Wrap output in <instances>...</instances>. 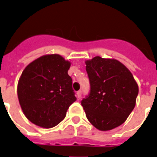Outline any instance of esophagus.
I'll list each match as a JSON object with an SVG mask.
<instances>
[{
	"label": "esophagus",
	"mask_w": 157,
	"mask_h": 157,
	"mask_svg": "<svg viewBox=\"0 0 157 157\" xmlns=\"http://www.w3.org/2000/svg\"><path fill=\"white\" fill-rule=\"evenodd\" d=\"M81 95H82V92L81 91H78L77 92V97L78 99H80L81 98Z\"/></svg>",
	"instance_id": "1"
}]
</instances>
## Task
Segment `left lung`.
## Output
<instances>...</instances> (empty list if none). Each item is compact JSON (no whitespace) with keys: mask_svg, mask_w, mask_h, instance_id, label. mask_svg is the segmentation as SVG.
Returning <instances> with one entry per match:
<instances>
[{"mask_svg":"<svg viewBox=\"0 0 157 157\" xmlns=\"http://www.w3.org/2000/svg\"><path fill=\"white\" fill-rule=\"evenodd\" d=\"M90 92L81 101L90 123L101 131L123 124L135 106L138 86L130 71L116 59L95 56L85 62Z\"/></svg>","mask_w":157,"mask_h":157,"instance_id":"8db88e82","label":"left lung"}]
</instances>
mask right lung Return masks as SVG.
Returning a JSON list of instances; mask_svg holds the SVG:
<instances>
[{"label": "right lung", "mask_w": 157, "mask_h": 157, "mask_svg": "<svg viewBox=\"0 0 157 157\" xmlns=\"http://www.w3.org/2000/svg\"><path fill=\"white\" fill-rule=\"evenodd\" d=\"M71 62L58 54L45 55L31 62L19 80L17 94L25 116L32 123L52 128L65 117L77 98L67 74Z\"/></svg>", "instance_id": "obj_1"}]
</instances>
